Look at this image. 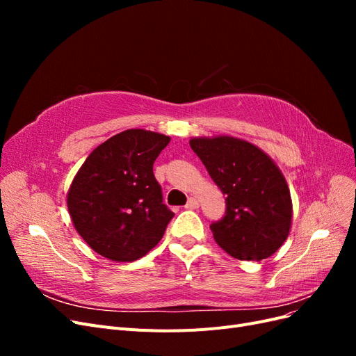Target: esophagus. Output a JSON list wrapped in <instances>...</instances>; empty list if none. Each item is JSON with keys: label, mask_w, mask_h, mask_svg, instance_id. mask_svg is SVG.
Returning a JSON list of instances; mask_svg holds the SVG:
<instances>
[{"label": "esophagus", "mask_w": 356, "mask_h": 356, "mask_svg": "<svg viewBox=\"0 0 356 356\" xmlns=\"http://www.w3.org/2000/svg\"><path fill=\"white\" fill-rule=\"evenodd\" d=\"M186 208H187V209H196V208H199V199L190 197L188 202H187V204H186Z\"/></svg>", "instance_id": "34e87169"}]
</instances>
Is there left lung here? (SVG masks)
<instances>
[{
    "instance_id": "left-lung-1",
    "label": "left lung",
    "mask_w": 356,
    "mask_h": 356,
    "mask_svg": "<svg viewBox=\"0 0 356 356\" xmlns=\"http://www.w3.org/2000/svg\"><path fill=\"white\" fill-rule=\"evenodd\" d=\"M190 147L225 195L224 218L211 224L215 242L238 260L273 255L293 224L291 193L273 159L229 135L191 138Z\"/></svg>"
}]
</instances>
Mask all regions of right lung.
Returning <instances> with one entry per match:
<instances>
[{"label":"right lung","instance_id":"1","mask_svg":"<svg viewBox=\"0 0 356 356\" xmlns=\"http://www.w3.org/2000/svg\"><path fill=\"white\" fill-rule=\"evenodd\" d=\"M170 136L127 129L96 147L75 174L67 207L75 230L111 261H135L163 238L174 217L161 203L153 165Z\"/></svg>","mask_w":356,"mask_h":356}]
</instances>
